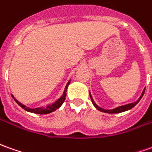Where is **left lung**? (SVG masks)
I'll list each match as a JSON object with an SVG mask.
<instances>
[{
  "label": "left lung",
  "mask_w": 152,
  "mask_h": 152,
  "mask_svg": "<svg viewBox=\"0 0 152 152\" xmlns=\"http://www.w3.org/2000/svg\"><path fill=\"white\" fill-rule=\"evenodd\" d=\"M145 93V89L143 90V91H142V94H141V96H140V98L137 100V102H133V103H130V104H126V105H124V106H118V107H116L115 109H112V110H105V109H102L101 108L100 106H98L95 102H94L93 98L91 97V95L90 93V96H91V102H92V104L94 105V106L99 110V111H102V112H106V113H110V114H113V113H121V112H123V111H128V110H130V109H132V107L137 105L138 102H140V100L141 99V97L143 96V95Z\"/></svg>",
  "instance_id": "1"
}]
</instances>
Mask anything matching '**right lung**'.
<instances>
[{"label":"right lung","mask_w":152,"mask_h":152,"mask_svg":"<svg viewBox=\"0 0 152 152\" xmlns=\"http://www.w3.org/2000/svg\"><path fill=\"white\" fill-rule=\"evenodd\" d=\"M71 82V80H69L67 82V84L65 87V90H64V92H63L62 96L61 97L59 98L57 101H56V102H54L53 104L51 105H48L46 107H38V108H34V109H31V108H29V107H26V106L21 104L20 102H19L16 99L14 98V96H12V97L14 98L15 102L19 105L20 107H22L24 110H26V111H29V112H32V113H36V114H41V115H43V114H49L52 111H55L56 110H57L58 108L61 107V106L63 104V102H65L66 100V91H67V87L69 84Z\"/></svg>","instance_id":"right-lung-1"}]
</instances>
